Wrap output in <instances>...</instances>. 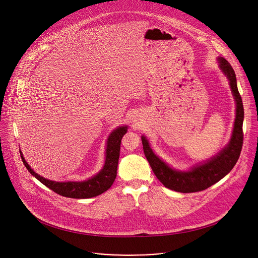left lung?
I'll list each match as a JSON object with an SVG mask.
<instances>
[{
	"label": "left lung",
	"instance_id": "obj_1",
	"mask_svg": "<svg viewBox=\"0 0 258 258\" xmlns=\"http://www.w3.org/2000/svg\"><path fill=\"white\" fill-rule=\"evenodd\" d=\"M219 69L227 77L231 91L236 102V118L229 144L215 156L188 170H177L170 167L159 158L151 149L149 141L142 136L145 156L148 160L154 174L163 186L180 193H193L203 191L225 177L237 163L243 145V119L244 108L242 98L237 87L235 71L231 64L223 57L217 58Z\"/></svg>",
	"mask_w": 258,
	"mask_h": 258
}]
</instances>
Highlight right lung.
<instances>
[{
	"instance_id": "1",
	"label": "right lung",
	"mask_w": 258,
	"mask_h": 258,
	"mask_svg": "<svg viewBox=\"0 0 258 258\" xmlns=\"http://www.w3.org/2000/svg\"><path fill=\"white\" fill-rule=\"evenodd\" d=\"M127 132V126L122 125L116 127L111 132L107 139V145L105 150V162L102 169L94 176L81 181H55L47 179L40 174L33 171V169L28 165L20 151L21 159L27 168V170L42 183L55 193L75 199H87L101 195L110 187L112 186L117 174V165L119 159L120 142L122 137Z\"/></svg>"
}]
</instances>
